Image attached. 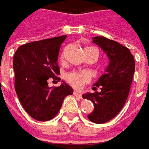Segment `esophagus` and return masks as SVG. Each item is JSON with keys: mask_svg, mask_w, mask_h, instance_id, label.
Wrapping results in <instances>:
<instances>
[{"mask_svg": "<svg viewBox=\"0 0 149 149\" xmlns=\"http://www.w3.org/2000/svg\"><path fill=\"white\" fill-rule=\"evenodd\" d=\"M74 96H76V97H78L79 99H81V98H82V95H81V94L80 93H79L78 91H74Z\"/></svg>", "mask_w": 149, "mask_h": 149, "instance_id": "1", "label": "esophagus"}]
</instances>
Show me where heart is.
<instances>
[{
	"label": "heart",
	"mask_w": 149,
	"mask_h": 149,
	"mask_svg": "<svg viewBox=\"0 0 149 149\" xmlns=\"http://www.w3.org/2000/svg\"><path fill=\"white\" fill-rule=\"evenodd\" d=\"M58 60L60 63H63L64 57L63 53L59 54ZM65 80L69 85H70L74 89H82L86 84L89 83L91 80V75L87 71L70 72L65 75Z\"/></svg>",
	"instance_id": "b5f03b06"
}]
</instances>
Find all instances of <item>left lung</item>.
I'll use <instances>...</instances> for the list:
<instances>
[{"instance_id":"left-lung-1","label":"left lung","mask_w":149,"mask_h":149,"mask_svg":"<svg viewBox=\"0 0 149 149\" xmlns=\"http://www.w3.org/2000/svg\"><path fill=\"white\" fill-rule=\"evenodd\" d=\"M93 42L99 45L109 57L110 64L93 90L100 91L83 95L84 99L93 102L95 109L88 116L91 122L105 123L117 115L124 107L130 91L135 71V61L127 47L105 37H95Z\"/></svg>"}]
</instances>
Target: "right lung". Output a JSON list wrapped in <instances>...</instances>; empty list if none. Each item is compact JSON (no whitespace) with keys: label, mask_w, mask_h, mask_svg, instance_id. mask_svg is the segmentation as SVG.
Here are the masks:
<instances>
[{"label":"right lung","mask_w":149,"mask_h":149,"mask_svg":"<svg viewBox=\"0 0 149 149\" xmlns=\"http://www.w3.org/2000/svg\"><path fill=\"white\" fill-rule=\"evenodd\" d=\"M66 35L23 44L13 58L15 91L27 112L38 121L53 119L62 107L63 99L73 94V89L63 82L49 87V79L60 81L57 63L59 49Z\"/></svg>","instance_id":"add662e5"}]
</instances>
